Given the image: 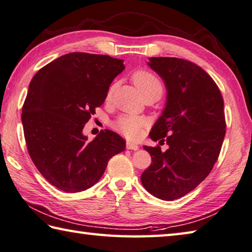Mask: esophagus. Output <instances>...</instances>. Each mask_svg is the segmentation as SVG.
Masks as SVG:
<instances>
[{
	"label": "esophagus",
	"mask_w": 252,
	"mask_h": 252,
	"mask_svg": "<svg viewBox=\"0 0 252 252\" xmlns=\"http://www.w3.org/2000/svg\"><path fill=\"white\" fill-rule=\"evenodd\" d=\"M126 147H127V149H130V151H138L139 149V146L137 144L131 143V142H127Z\"/></svg>",
	"instance_id": "esophagus-1"
}]
</instances>
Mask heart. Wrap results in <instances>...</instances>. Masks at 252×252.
I'll return each mask as SVG.
<instances>
[{"label": "heart", "mask_w": 252, "mask_h": 252, "mask_svg": "<svg viewBox=\"0 0 252 252\" xmlns=\"http://www.w3.org/2000/svg\"><path fill=\"white\" fill-rule=\"evenodd\" d=\"M133 81L143 96L147 94H157L161 96L162 94V90L164 88H162L160 79L152 72H148V70L145 69L137 70L133 75ZM115 87H116L115 84L109 86L107 94H106V98L109 99L112 97ZM143 125V118L137 116H130V115H124V116L118 117L113 124L115 129L128 138H137L140 134V128H142Z\"/></svg>", "instance_id": "heart-1"}]
</instances>
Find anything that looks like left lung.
<instances>
[{"mask_svg":"<svg viewBox=\"0 0 252 252\" xmlns=\"http://www.w3.org/2000/svg\"><path fill=\"white\" fill-rule=\"evenodd\" d=\"M147 65L167 90L165 108L149 137L166 140L168 149L144 146L153 161L140 180L153 196L170 201L195 189L217 161L226 134L223 99L214 79L191 62L151 57Z\"/></svg>","mask_w":252,"mask_h":252,"instance_id":"8db88e82","label":"left lung"}]
</instances>
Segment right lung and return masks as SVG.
I'll list each match as a JSON object with an SVG mask.
<instances>
[{
    "label": "right lung",
    "mask_w": 252,
    "mask_h": 252,
    "mask_svg": "<svg viewBox=\"0 0 252 252\" xmlns=\"http://www.w3.org/2000/svg\"><path fill=\"white\" fill-rule=\"evenodd\" d=\"M124 61L108 55L68 53L34 75L22 109L31 158L53 186L79 192L98 182L114 155L125 151L118 134L101 130L90 142L85 124L106 99Z\"/></svg>",
    "instance_id": "right-lung-1"
}]
</instances>
